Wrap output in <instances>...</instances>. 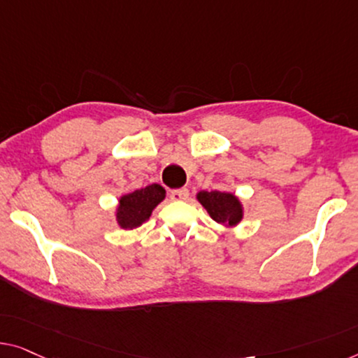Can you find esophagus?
Instances as JSON below:
<instances>
[{"instance_id": "obj_1", "label": "esophagus", "mask_w": 358, "mask_h": 358, "mask_svg": "<svg viewBox=\"0 0 358 358\" xmlns=\"http://www.w3.org/2000/svg\"><path fill=\"white\" fill-rule=\"evenodd\" d=\"M170 197H172L173 201H186L189 197V191L186 188H181V189H173L172 193H170Z\"/></svg>"}]
</instances>
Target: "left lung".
<instances>
[{"instance_id":"8db88e82","label":"left lung","mask_w":358,"mask_h":358,"mask_svg":"<svg viewBox=\"0 0 358 358\" xmlns=\"http://www.w3.org/2000/svg\"><path fill=\"white\" fill-rule=\"evenodd\" d=\"M197 201L220 225L231 228L243 220V204L236 196L225 191H199Z\"/></svg>"}]
</instances>
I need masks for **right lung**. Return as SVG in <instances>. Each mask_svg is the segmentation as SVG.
I'll return each instance as SVG.
<instances>
[{"label": "right lung", "instance_id": "right-lung-1", "mask_svg": "<svg viewBox=\"0 0 358 358\" xmlns=\"http://www.w3.org/2000/svg\"><path fill=\"white\" fill-rule=\"evenodd\" d=\"M164 197L165 189L157 183L124 194L119 199V206H117L115 212L119 227L124 228V230H133V228L143 225L151 217L152 210L156 209L159 202L164 201Z\"/></svg>", "mask_w": 358, "mask_h": 358}]
</instances>
